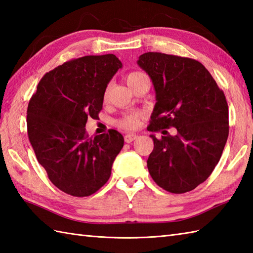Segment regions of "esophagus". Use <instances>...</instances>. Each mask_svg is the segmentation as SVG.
<instances>
[{
	"instance_id": "1",
	"label": "esophagus",
	"mask_w": 253,
	"mask_h": 253,
	"mask_svg": "<svg viewBox=\"0 0 253 253\" xmlns=\"http://www.w3.org/2000/svg\"><path fill=\"white\" fill-rule=\"evenodd\" d=\"M124 139H125V141L127 143H130L133 140L138 139V135H136V133H127V135H125V137H124Z\"/></svg>"
}]
</instances>
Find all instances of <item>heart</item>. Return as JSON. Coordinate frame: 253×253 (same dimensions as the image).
I'll return each instance as SVG.
<instances>
[{"instance_id": "b5f03b06", "label": "heart", "mask_w": 253, "mask_h": 253, "mask_svg": "<svg viewBox=\"0 0 253 253\" xmlns=\"http://www.w3.org/2000/svg\"><path fill=\"white\" fill-rule=\"evenodd\" d=\"M141 75H143V74L139 73V72H135V73H131V74L128 75L127 78H126L127 84L130 85L138 77H140ZM106 95H107V91L105 92V98H106ZM117 125L122 127V128H124V129H133V128H136L139 125V117H138L137 114L125 115L117 122Z\"/></svg>"}]
</instances>
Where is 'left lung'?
<instances>
[{
  "label": "left lung",
  "mask_w": 253,
  "mask_h": 253,
  "mask_svg": "<svg viewBox=\"0 0 253 253\" xmlns=\"http://www.w3.org/2000/svg\"><path fill=\"white\" fill-rule=\"evenodd\" d=\"M137 64L151 79L157 100L148 130L177 129L175 136L161 139L150 135L154 148L149 173L169 192L190 191L221 159L228 137L226 98L208 69L191 58L148 52Z\"/></svg>",
  "instance_id": "1"
}]
</instances>
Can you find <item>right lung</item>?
Listing matches in <instances>:
<instances>
[{
	"label": "right lung",
	"mask_w": 253,
	"mask_h": 253,
	"mask_svg": "<svg viewBox=\"0 0 253 253\" xmlns=\"http://www.w3.org/2000/svg\"><path fill=\"white\" fill-rule=\"evenodd\" d=\"M122 67L114 54L66 62L42 77L29 102L27 128L38 162L68 195L87 197L105 185L124 146L117 130L89 138L84 128L88 117H98L107 84Z\"/></svg>",
	"instance_id": "right-lung-1"
}]
</instances>
